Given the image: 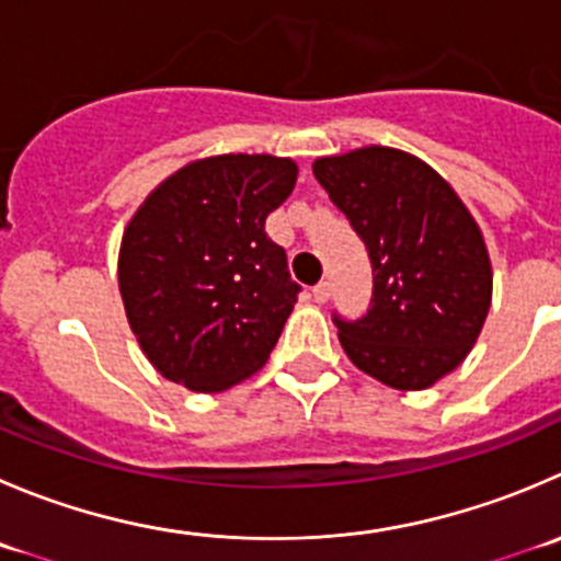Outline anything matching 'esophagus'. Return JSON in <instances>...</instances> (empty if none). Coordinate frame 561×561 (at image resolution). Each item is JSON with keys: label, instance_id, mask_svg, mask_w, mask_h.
I'll list each match as a JSON object with an SVG mask.
<instances>
[{"label": "esophagus", "instance_id": "34e87169", "mask_svg": "<svg viewBox=\"0 0 561 561\" xmlns=\"http://www.w3.org/2000/svg\"><path fill=\"white\" fill-rule=\"evenodd\" d=\"M329 296H331V285H329V282H318V285L312 287V298L318 304L329 301Z\"/></svg>", "mask_w": 561, "mask_h": 561}]
</instances>
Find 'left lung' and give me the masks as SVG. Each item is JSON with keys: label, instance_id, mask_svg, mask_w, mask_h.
Wrapping results in <instances>:
<instances>
[{"label": "left lung", "instance_id": "left-lung-1", "mask_svg": "<svg viewBox=\"0 0 561 561\" xmlns=\"http://www.w3.org/2000/svg\"><path fill=\"white\" fill-rule=\"evenodd\" d=\"M312 172L373 263L367 314H334L347 358L391 389H427L469 356L491 309L474 216L433 167L394 148L325 156Z\"/></svg>", "mask_w": 561, "mask_h": 561}]
</instances>
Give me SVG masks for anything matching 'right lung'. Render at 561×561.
Listing matches in <instances>:
<instances>
[{
    "mask_svg": "<svg viewBox=\"0 0 561 561\" xmlns=\"http://www.w3.org/2000/svg\"><path fill=\"white\" fill-rule=\"evenodd\" d=\"M276 156L199 159L139 205L119 243V296L167 380L225 391L268 362L301 287L265 219L296 186Z\"/></svg>",
    "mask_w": 561,
    "mask_h": 561,
    "instance_id": "obj_1",
    "label": "right lung"
}]
</instances>
